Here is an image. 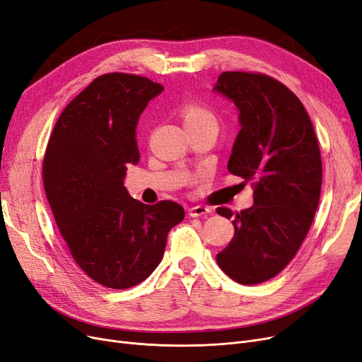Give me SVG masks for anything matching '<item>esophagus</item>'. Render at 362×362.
<instances>
[{"instance_id":"obj_1","label":"esophagus","mask_w":362,"mask_h":362,"mask_svg":"<svg viewBox=\"0 0 362 362\" xmlns=\"http://www.w3.org/2000/svg\"><path fill=\"white\" fill-rule=\"evenodd\" d=\"M209 213H211V209L204 206V205H196V206L189 208V216L190 217H205Z\"/></svg>"}]
</instances>
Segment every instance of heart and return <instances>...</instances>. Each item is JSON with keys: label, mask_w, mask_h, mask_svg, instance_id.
I'll use <instances>...</instances> for the list:
<instances>
[{"label": "heart", "mask_w": 362, "mask_h": 362, "mask_svg": "<svg viewBox=\"0 0 362 362\" xmlns=\"http://www.w3.org/2000/svg\"><path fill=\"white\" fill-rule=\"evenodd\" d=\"M181 115L185 127L190 126H213L217 127V118L214 112L194 102L185 103L181 109Z\"/></svg>", "instance_id": "1"}]
</instances>
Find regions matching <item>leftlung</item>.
Instances as JSON below:
<instances>
[{
    "instance_id": "obj_1",
    "label": "left lung",
    "mask_w": 362,
    "mask_h": 362,
    "mask_svg": "<svg viewBox=\"0 0 362 362\" xmlns=\"http://www.w3.org/2000/svg\"><path fill=\"white\" fill-rule=\"evenodd\" d=\"M213 91L238 109L228 170L255 184V204L235 216L233 238L216 259L236 283H264L293 259L313 221L322 187L317 139L300 98L265 74L224 71ZM217 213L233 216L228 208Z\"/></svg>"
}]
</instances>
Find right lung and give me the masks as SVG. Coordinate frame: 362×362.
Listing matches in <instances>:
<instances>
[{"instance_id": "1", "label": "right lung", "mask_w": 362, "mask_h": 362, "mask_svg": "<svg viewBox=\"0 0 362 362\" xmlns=\"http://www.w3.org/2000/svg\"><path fill=\"white\" fill-rule=\"evenodd\" d=\"M163 90L134 74H102L62 110L45 154V192L62 238L86 276L110 289L151 276L184 220L180 204L145 205L124 187L141 158L138 121Z\"/></svg>"}]
</instances>
